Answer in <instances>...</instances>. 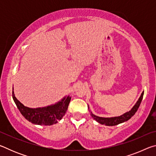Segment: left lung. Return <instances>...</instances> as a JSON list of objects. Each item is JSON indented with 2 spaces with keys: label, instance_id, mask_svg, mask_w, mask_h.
<instances>
[{
  "label": "left lung",
  "instance_id": "obj_1",
  "mask_svg": "<svg viewBox=\"0 0 156 156\" xmlns=\"http://www.w3.org/2000/svg\"><path fill=\"white\" fill-rule=\"evenodd\" d=\"M143 95H144V91L142 93L141 96L140 97V98L138 100V102H136L135 106L132 108L131 111H129V112L125 113V114H123L120 116H118V117L101 118V117H98V116L95 115L91 113L92 118H93L94 120H96L97 122H98L99 123L102 124V125H107V126H115V125H118V124L126 122V121H127L130 119L132 116L136 113L137 111H138L140 105V103L142 102V100L143 98Z\"/></svg>",
  "mask_w": 156,
  "mask_h": 156
}]
</instances>
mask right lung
I'll return each mask as SVG.
<instances>
[{"mask_svg": "<svg viewBox=\"0 0 156 156\" xmlns=\"http://www.w3.org/2000/svg\"><path fill=\"white\" fill-rule=\"evenodd\" d=\"M12 97L21 114L24 116L25 119H27L29 122H31L34 125L48 126L54 125L60 120H61L62 116L67 112L69 104L71 100V97L67 96V98H64L61 101L58 102L56 105L47 107L31 109V108L25 107L18 101L15 97L13 90Z\"/></svg>", "mask_w": 156, "mask_h": 156, "instance_id": "right-lung-1", "label": "right lung"}]
</instances>
